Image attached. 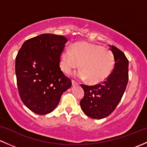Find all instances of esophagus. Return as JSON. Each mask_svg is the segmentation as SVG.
<instances>
[{"label":"esophagus","mask_w":147,"mask_h":147,"mask_svg":"<svg viewBox=\"0 0 147 147\" xmlns=\"http://www.w3.org/2000/svg\"><path fill=\"white\" fill-rule=\"evenodd\" d=\"M72 85H73V86H78L79 84L77 82H76L75 81H73V80H72Z\"/></svg>","instance_id":"obj_1"}]
</instances>
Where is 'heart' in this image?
Returning <instances> with one entry per match:
<instances>
[{
  "instance_id": "obj_1",
  "label": "heart",
  "mask_w": 147,
  "mask_h": 147,
  "mask_svg": "<svg viewBox=\"0 0 147 147\" xmlns=\"http://www.w3.org/2000/svg\"><path fill=\"white\" fill-rule=\"evenodd\" d=\"M112 51L100 45L89 42H78L71 49H66L60 56V67L65 74H70L80 65L76 74L81 79L88 78L91 84L105 81L114 67Z\"/></svg>"
}]
</instances>
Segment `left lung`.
<instances>
[{
  "mask_svg": "<svg viewBox=\"0 0 147 147\" xmlns=\"http://www.w3.org/2000/svg\"><path fill=\"white\" fill-rule=\"evenodd\" d=\"M110 49L114 55L115 67L108 77L95 86L81 84L84 97L81 109L89 117L102 119L110 115L122 99L127 85L129 61L125 54L115 46Z\"/></svg>",
  "mask_w": 147,
  "mask_h": 147,
  "instance_id": "left-lung-1",
  "label": "left lung"
}]
</instances>
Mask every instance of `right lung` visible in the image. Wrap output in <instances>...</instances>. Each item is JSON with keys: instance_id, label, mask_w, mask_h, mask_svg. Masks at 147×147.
Listing matches in <instances>:
<instances>
[{"instance_id": "right-lung-1", "label": "right lung", "mask_w": 147, "mask_h": 147, "mask_svg": "<svg viewBox=\"0 0 147 147\" xmlns=\"http://www.w3.org/2000/svg\"><path fill=\"white\" fill-rule=\"evenodd\" d=\"M67 39L42 34L26 40L16 58L18 92L23 103L38 115L50 113L57 106L71 81L61 71L60 56Z\"/></svg>"}]
</instances>
